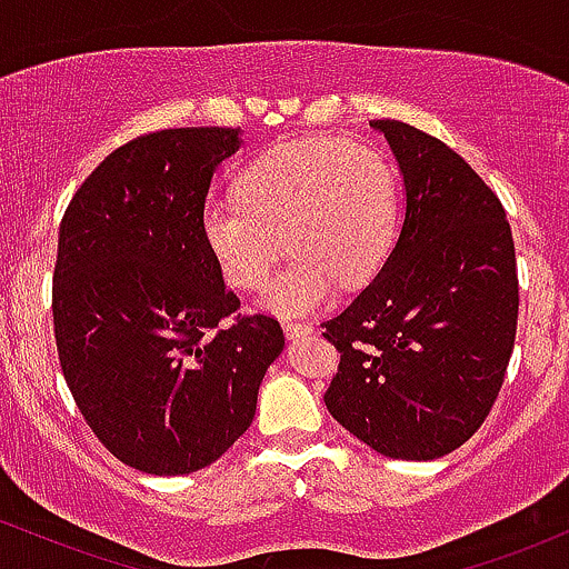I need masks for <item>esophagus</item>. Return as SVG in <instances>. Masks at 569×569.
<instances>
[{
    "label": "esophagus",
    "mask_w": 569,
    "mask_h": 569,
    "mask_svg": "<svg viewBox=\"0 0 569 569\" xmlns=\"http://www.w3.org/2000/svg\"><path fill=\"white\" fill-rule=\"evenodd\" d=\"M282 328H284L287 338H301V336H309L311 330H315L309 322H292V319H284Z\"/></svg>",
    "instance_id": "obj_1"
}]
</instances>
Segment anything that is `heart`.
Instances as JSON below:
<instances>
[{
  "label": "heart",
  "instance_id": "1",
  "mask_svg": "<svg viewBox=\"0 0 569 569\" xmlns=\"http://www.w3.org/2000/svg\"><path fill=\"white\" fill-rule=\"evenodd\" d=\"M398 177L379 150L343 139L284 142L241 174L239 196L212 199L201 233L222 279L236 290L268 284L273 315H309L336 282L357 287L381 266L398 233Z\"/></svg>",
  "mask_w": 569,
  "mask_h": 569
}]
</instances>
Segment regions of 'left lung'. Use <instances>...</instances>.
I'll return each instance as SVG.
<instances>
[{"instance_id": "left-lung-1", "label": "left lung", "mask_w": 569, "mask_h": 569, "mask_svg": "<svg viewBox=\"0 0 569 569\" xmlns=\"http://www.w3.org/2000/svg\"><path fill=\"white\" fill-rule=\"evenodd\" d=\"M385 133L406 184L398 244L360 296L322 322L341 352L325 406L392 459H438L489 417L519 319L506 209L468 161L400 120Z\"/></svg>"}]
</instances>
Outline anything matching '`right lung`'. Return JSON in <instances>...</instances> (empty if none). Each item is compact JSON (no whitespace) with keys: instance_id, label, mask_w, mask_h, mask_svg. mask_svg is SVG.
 <instances>
[{"instance_id":"right-lung-1","label":"right lung","mask_w":569,"mask_h":569,"mask_svg":"<svg viewBox=\"0 0 569 569\" xmlns=\"http://www.w3.org/2000/svg\"><path fill=\"white\" fill-rule=\"evenodd\" d=\"M239 129H166L110 152L69 201L53 271L63 379L93 436L129 468H207L252 425L284 333L236 315L201 233ZM229 322L226 323L224 319Z\"/></svg>"}]
</instances>
